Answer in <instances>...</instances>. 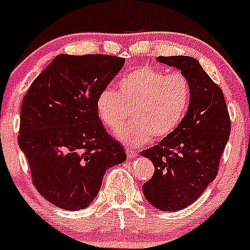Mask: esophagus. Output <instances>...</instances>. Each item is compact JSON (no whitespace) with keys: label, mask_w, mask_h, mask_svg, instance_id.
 <instances>
[{"label":"esophagus","mask_w":250,"mask_h":250,"mask_svg":"<svg viewBox=\"0 0 250 250\" xmlns=\"http://www.w3.org/2000/svg\"><path fill=\"white\" fill-rule=\"evenodd\" d=\"M126 156H127L128 160H131V158H135L137 156V152L132 149H126Z\"/></svg>","instance_id":"obj_1"}]
</instances>
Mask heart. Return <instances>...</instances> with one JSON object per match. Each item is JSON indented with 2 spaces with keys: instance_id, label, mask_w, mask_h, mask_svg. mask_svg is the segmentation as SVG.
Instances as JSON below:
<instances>
[{
  "instance_id": "b5f03b06",
  "label": "heart",
  "mask_w": 250,
  "mask_h": 250,
  "mask_svg": "<svg viewBox=\"0 0 250 250\" xmlns=\"http://www.w3.org/2000/svg\"><path fill=\"white\" fill-rule=\"evenodd\" d=\"M192 87L180 71L167 74L152 66H141L125 75L118 93L104 88L96 99L99 117L106 127L118 132L132 113L135 124L118 138L130 147L146 146L151 137L165 139L176 132L188 112Z\"/></svg>"
}]
</instances>
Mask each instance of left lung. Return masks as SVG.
I'll return each instance as SVG.
<instances>
[{
  "mask_svg": "<svg viewBox=\"0 0 250 250\" xmlns=\"http://www.w3.org/2000/svg\"><path fill=\"white\" fill-rule=\"evenodd\" d=\"M156 60L188 77L192 98L176 132L141 152L155 167L143 193L158 210L179 211L194 203L217 176L231 123L222 89L199 62L188 56Z\"/></svg>",
  "mask_w": 250,
  "mask_h": 250,
  "instance_id": "left-lung-1",
  "label": "left lung"
}]
</instances>
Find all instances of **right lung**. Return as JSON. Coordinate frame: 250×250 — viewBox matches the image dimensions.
<instances>
[{
  "mask_svg": "<svg viewBox=\"0 0 250 250\" xmlns=\"http://www.w3.org/2000/svg\"><path fill=\"white\" fill-rule=\"evenodd\" d=\"M124 63L115 56L58 55L23 98L19 146L36 188L57 208L89 206L107 169L126 161L96 109L99 93Z\"/></svg>",
  "mask_w": 250,
  "mask_h": 250,
  "instance_id": "right-lung-1",
  "label": "right lung"
}]
</instances>
